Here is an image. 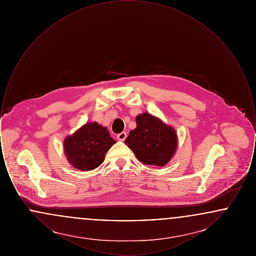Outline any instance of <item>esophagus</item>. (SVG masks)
Here are the masks:
<instances>
[{
	"mask_svg": "<svg viewBox=\"0 0 256 256\" xmlns=\"http://www.w3.org/2000/svg\"><path fill=\"white\" fill-rule=\"evenodd\" d=\"M126 138V132H122L121 134H119L117 135V139L120 140V141H124Z\"/></svg>",
	"mask_w": 256,
	"mask_h": 256,
	"instance_id": "1",
	"label": "esophagus"
}]
</instances>
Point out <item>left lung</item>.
Returning a JSON list of instances; mask_svg holds the SVG:
<instances>
[{
    "mask_svg": "<svg viewBox=\"0 0 256 256\" xmlns=\"http://www.w3.org/2000/svg\"><path fill=\"white\" fill-rule=\"evenodd\" d=\"M136 128L130 132L126 144L146 165L165 166L178 148L174 130L160 119L143 113L136 117Z\"/></svg>",
    "mask_w": 256,
    "mask_h": 256,
    "instance_id": "8db88e82",
    "label": "left lung"
}]
</instances>
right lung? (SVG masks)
I'll list each match as a JSON object with an SVG mask.
<instances>
[{
    "instance_id": "1",
    "label": "right lung",
    "mask_w": 256,
    "mask_h": 256,
    "mask_svg": "<svg viewBox=\"0 0 256 256\" xmlns=\"http://www.w3.org/2000/svg\"><path fill=\"white\" fill-rule=\"evenodd\" d=\"M116 141L106 128L97 122H87L64 140V152L76 169L92 170L104 160V156Z\"/></svg>"
}]
</instances>
